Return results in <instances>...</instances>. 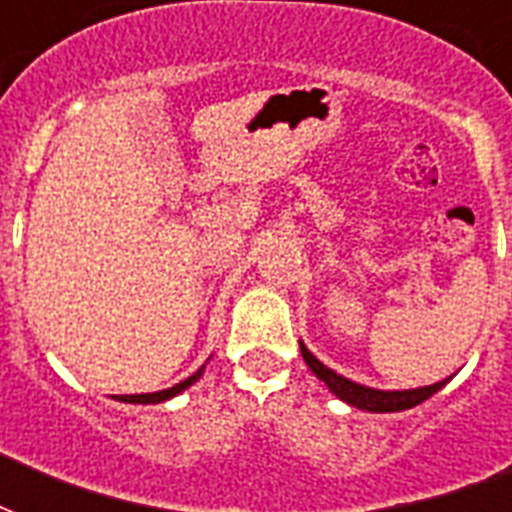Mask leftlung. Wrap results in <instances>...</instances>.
Returning <instances> with one entry per match:
<instances>
[{"label": "left lung", "mask_w": 512, "mask_h": 512, "mask_svg": "<svg viewBox=\"0 0 512 512\" xmlns=\"http://www.w3.org/2000/svg\"><path fill=\"white\" fill-rule=\"evenodd\" d=\"M300 353H303L305 364L316 377H319L324 385H327L332 393H335L340 401H345L348 406H356V409H364V412H404V409H412V406L428 401L433 393L444 388L449 380L433 382V385H422V388H409V390H377L366 388V385H358V382L342 377V374L332 372L329 366H324L319 358L313 356L311 350L305 348V342H300Z\"/></svg>", "instance_id": "8db88e82"}]
</instances>
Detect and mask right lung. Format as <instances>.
Listing matches in <instances>:
<instances>
[{
    "instance_id": "obj_1",
    "label": "right lung",
    "mask_w": 512,
    "mask_h": 512,
    "mask_svg": "<svg viewBox=\"0 0 512 512\" xmlns=\"http://www.w3.org/2000/svg\"><path fill=\"white\" fill-rule=\"evenodd\" d=\"M201 374H204V366H201L199 372H193L191 377H185L183 382H177V385H172V388L167 390H159V393H140V396H114V398L116 401H124V404H162V401H170V398L180 396L185 388H191Z\"/></svg>"
}]
</instances>
